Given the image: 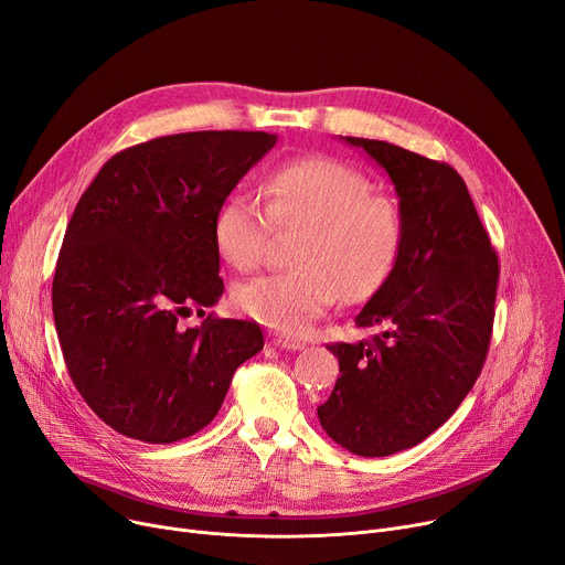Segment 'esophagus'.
<instances>
[{
	"label": "esophagus",
	"instance_id": "1",
	"mask_svg": "<svg viewBox=\"0 0 565 565\" xmlns=\"http://www.w3.org/2000/svg\"><path fill=\"white\" fill-rule=\"evenodd\" d=\"M267 341H270L275 348H284V350H302L305 348L302 341L292 339L288 334H279V332H273L270 337H267Z\"/></svg>",
	"mask_w": 565,
	"mask_h": 565
}]
</instances>
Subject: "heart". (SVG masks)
Returning <instances> with one entry per match:
<instances>
[{
  "label": "heart",
  "instance_id": "obj_1",
  "mask_svg": "<svg viewBox=\"0 0 565 565\" xmlns=\"http://www.w3.org/2000/svg\"><path fill=\"white\" fill-rule=\"evenodd\" d=\"M254 196H231L215 217V245L237 270L265 258L275 228H300L295 270L237 284L241 313L279 332H302L343 292L369 300L387 279L401 245V215L392 199L373 194L369 178L330 158L279 164Z\"/></svg>",
  "mask_w": 565,
  "mask_h": 565
}]
</instances>
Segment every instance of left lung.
Returning <instances> with one entry per match:
<instances>
[{
  "mask_svg": "<svg viewBox=\"0 0 565 565\" xmlns=\"http://www.w3.org/2000/svg\"><path fill=\"white\" fill-rule=\"evenodd\" d=\"M345 141L390 173L401 245L390 277L354 318L377 334L328 345L341 377L318 419L343 449L380 458L435 433L481 375L499 258L451 164L377 139Z\"/></svg>",
  "mask_w": 565,
  "mask_h": 565,
  "instance_id": "1",
  "label": "left lung"
}]
</instances>
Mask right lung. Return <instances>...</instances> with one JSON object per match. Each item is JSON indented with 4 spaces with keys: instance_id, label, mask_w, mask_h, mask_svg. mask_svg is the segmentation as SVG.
<instances>
[{
    "instance_id": "obj_1",
    "label": "right lung",
    "mask_w": 565,
    "mask_h": 565,
    "mask_svg": "<svg viewBox=\"0 0 565 565\" xmlns=\"http://www.w3.org/2000/svg\"><path fill=\"white\" fill-rule=\"evenodd\" d=\"M275 143L245 130L158 137L107 160L77 201L52 313L71 380L116 433L148 444L199 433L260 352L252 320H178L222 298L215 217Z\"/></svg>"
}]
</instances>
